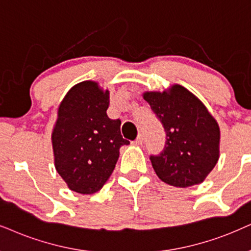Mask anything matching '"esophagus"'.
<instances>
[{
  "label": "esophagus",
  "instance_id": "obj_1",
  "mask_svg": "<svg viewBox=\"0 0 251 251\" xmlns=\"http://www.w3.org/2000/svg\"><path fill=\"white\" fill-rule=\"evenodd\" d=\"M142 142H144V136H142L141 134H139L138 138H136L135 140L133 141V144H134V145H141Z\"/></svg>",
  "mask_w": 251,
  "mask_h": 251
}]
</instances>
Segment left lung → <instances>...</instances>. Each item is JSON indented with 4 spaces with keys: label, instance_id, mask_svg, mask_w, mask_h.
<instances>
[{
    "label": "left lung",
    "instance_id": "8db88e82",
    "mask_svg": "<svg viewBox=\"0 0 251 251\" xmlns=\"http://www.w3.org/2000/svg\"><path fill=\"white\" fill-rule=\"evenodd\" d=\"M144 98L166 131L163 151L151 155L158 178L176 188L204 182L219 160L217 120L195 95L179 84L162 93L146 91Z\"/></svg>",
    "mask_w": 251,
    "mask_h": 251
}]
</instances>
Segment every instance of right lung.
Here are the masks:
<instances>
[{
    "mask_svg": "<svg viewBox=\"0 0 251 251\" xmlns=\"http://www.w3.org/2000/svg\"><path fill=\"white\" fill-rule=\"evenodd\" d=\"M109 103V90L95 81L74 85L60 103L52 132L54 164L72 191H100L115 169L120 147L129 144L120 133L122 122L107 117Z\"/></svg>",
    "mask_w": 251,
    "mask_h": 251,
    "instance_id": "1",
    "label": "right lung"
}]
</instances>
